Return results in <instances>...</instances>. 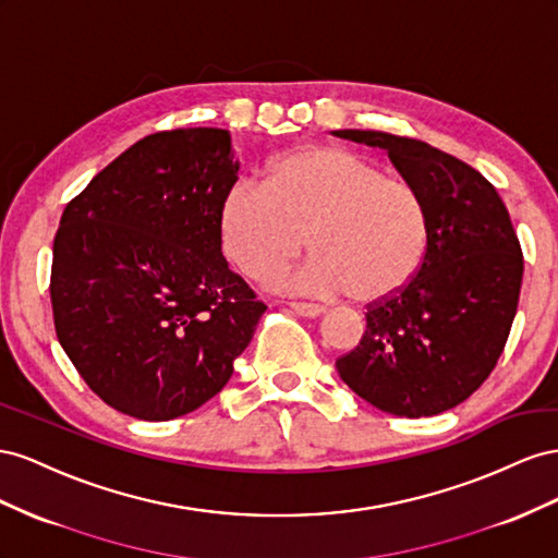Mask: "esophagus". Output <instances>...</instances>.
Here are the masks:
<instances>
[{"mask_svg":"<svg viewBox=\"0 0 558 558\" xmlns=\"http://www.w3.org/2000/svg\"><path fill=\"white\" fill-rule=\"evenodd\" d=\"M292 311L296 313V315H301V317H317V315H323L325 313V308L323 306H317V304H306V301H292Z\"/></svg>","mask_w":558,"mask_h":558,"instance_id":"1","label":"esophagus"}]
</instances>
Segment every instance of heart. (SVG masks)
Returning <instances> with one entry per match:
<instances>
[{
  "instance_id": "obj_1",
  "label": "heart",
  "mask_w": 558,
  "mask_h": 558,
  "mask_svg": "<svg viewBox=\"0 0 558 558\" xmlns=\"http://www.w3.org/2000/svg\"><path fill=\"white\" fill-rule=\"evenodd\" d=\"M308 262L278 278L284 292L378 304L418 276L429 217L418 189L388 178L372 158L308 147L276 158L262 186L233 184L219 208L227 257L252 280H268L304 247Z\"/></svg>"
}]
</instances>
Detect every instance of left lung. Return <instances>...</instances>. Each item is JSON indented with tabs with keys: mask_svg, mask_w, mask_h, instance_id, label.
<instances>
[{
	"mask_svg": "<svg viewBox=\"0 0 558 558\" xmlns=\"http://www.w3.org/2000/svg\"><path fill=\"white\" fill-rule=\"evenodd\" d=\"M333 135L386 149L429 217L423 268L367 311L362 341L337 360L339 376L392 416H435L484 384L507 343L523 276L512 219L496 186L447 151L380 131Z\"/></svg>",
	"mask_w": 558,
	"mask_h": 558,
	"instance_id": "left-lung-1",
	"label": "left lung"
}]
</instances>
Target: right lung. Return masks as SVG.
I'll return each instance as SVG.
<instances>
[{
    "instance_id": "obj_1",
    "label": "right lung",
    "mask_w": 558,
    "mask_h": 558,
    "mask_svg": "<svg viewBox=\"0 0 558 558\" xmlns=\"http://www.w3.org/2000/svg\"><path fill=\"white\" fill-rule=\"evenodd\" d=\"M231 135L142 137L68 203L53 241L58 341L105 404L170 421L229 384L266 311L233 274L219 208L238 182Z\"/></svg>"
}]
</instances>
